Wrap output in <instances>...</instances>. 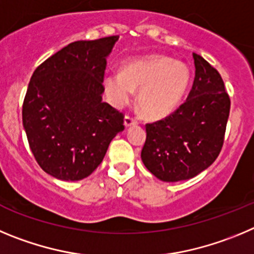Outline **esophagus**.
I'll return each mask as SVG.
<instances>
[{"mask_svg": "<svg viewBox=\"0 0 254 254\" xmlns=\"http://www.w3.org/2000/svg\"><path fill=\"white\" fill-rule=\"evenodd\" d=\"M124 124H125V127H131V125L138 124V122H136L135 118H132V116H130V115H127L124 119Z\"/></svg>", "mask_w": 254, "mask_h": 254, "instance_id": "34e87169", "label": "esophagus"}]
</instances>
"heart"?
Returning a JSON list of instances; mask_svg holds the SVG:
<instances>
[{
    "instance_id": "1",
    "label": "heart",
    "mask_w": 254,
    "mask_h": 254,
    "mask_svg": "<svg viewBox=\"0 0 254 254\" xmlns=\"http://www.w3.org/2000/svg\"><path fill=\"white\" fill-rule=\"evenodd\" d=\"M191 74L186 64L170 57L153 54L134 59L124 65L122 73H109L104 78L107 99L122 107L140 90L139 109L149 119L168 116L180 106L189 88Z\"/></svg>"
}]
</instances>
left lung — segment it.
<instances>
[{
    "label": "left lung",
    "mask_w": 254,
    "mask_h": 254,
    "mask_svg": "<svg viewBox=\"0 0 254 254\" xmlns=\"http://www.w3.org/2000/svg\"><path fill=\"white\" fill-rule=\"evenodd\" d=\"M192 56L195 78L186 101L166 118L145 125L141 161L166 182L189 180L211 166L227 130L230 99L223 78L202 57Z\"/></svg>",
    "instance_id": "1"
}]
</instances>
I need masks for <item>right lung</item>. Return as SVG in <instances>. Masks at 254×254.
Wrapping results in <instances>:
<instances>
[{
	"mask_svg": "<svg viewBox=\"0 0 254 254\" xmlns=\"http://www.w3.org/2000/svg\"><path fill=\"white\" fill-rule=\"evenodd\" d=\"M118 39L70 43L31 76L22 124L38 164L58 180L90 176L124 130V114L102 102L107 56Z\"/></svg>",
	"mask_w": 254,
	"mask_h": 254,
	"instance_id": "right-lung-1",
	"label": "right lung"
}]
</instances>
